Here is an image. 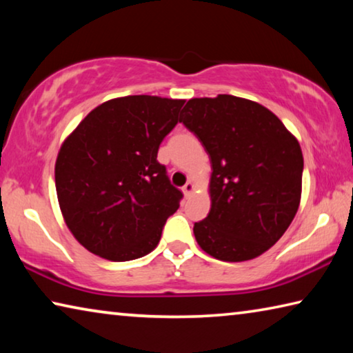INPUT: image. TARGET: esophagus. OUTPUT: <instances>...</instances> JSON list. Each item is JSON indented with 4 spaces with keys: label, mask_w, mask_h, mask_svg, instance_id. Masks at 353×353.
<instances>
[{
    "label": "esophagus",
    "mask_w": 353,
    "mask_h": 353,
    "mask_svg": "<svg viewBox=\"0 0 353 353\" xmlns=\"http://www.w3.org/2000/svg\"><path fill=\"white\" fill-rule=\"evenodd\" d=\"M182 191H183V194L187 196V198H188V196H190V194L193 193V191H194V183L191 182V181H188V182L185 183L183 187H182Z\"/></svg>",
    "instance_id": "1"
}]
</instances>
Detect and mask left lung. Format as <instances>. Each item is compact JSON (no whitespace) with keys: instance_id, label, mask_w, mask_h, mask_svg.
I'll return each mask as SVG.
<instances>
[{"instance_id":"obj_1","label":"left lung","mask_w":353,"mask_h":353,"mask_svg":"<svg viewBox=\"0 0 353 353\" xmlns=\"http://www.w3.org/2000/svg\"><path fill=\"white\" fill-rule=\"evenodd\" d=\"M181 121L210 157L212 207L194 223L201 249L223 261H246L274 246L294 219L303 157L294 135L254 101L193 98Z\"/></svg>"}]
</instances>
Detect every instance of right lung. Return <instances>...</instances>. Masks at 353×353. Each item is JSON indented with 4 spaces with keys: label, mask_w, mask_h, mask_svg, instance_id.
I'll return each instance as SVG.
<instances>
[{
    "label": "right lung",
    "mask_w": 353,
    "mask_h": 353,
    "mask_svg": "<svg viewBox=\"0 0 353 353\" xmlns=\"http://www.w3.org/2000/svg\"><path fill=\"white\" fill-rule=\"evenodd\" d=\"M183 103L149 94L105 101L62 143L54 168L59 205L92 254L129 261L157 248L183 198L157 160Z\"/></svg>",
    "instance_id": "obj_1"
}]
</instances>
